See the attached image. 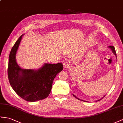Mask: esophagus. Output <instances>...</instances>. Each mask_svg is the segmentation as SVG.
<instances>
[{
    "instance_id": "34e87169",
    "label": "esophagus",
    "mask_w": 123,
    "mask_h": 123,
    "mask_svg": "<svg viewBox=\"0 0 123 123\" xmlns=\"http://www.w3.org/2000/svg\"><path fill=\"white\" fill-rule=\"evenodd\" d=\"M63 67L65 68H68L71 67V63L68 61H65L63 63Z\"/></svg>"
}]
</instances>
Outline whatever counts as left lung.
<instances>
[{"mask_svg": "<svg viewBox=\"0 0 123 123\" xmlns=\"http://www.w3.org/2000/svg\"><path fill=\"white\" fill-rule=\"evenodd\" d=\"M109 48H110V49H111V50H112V52H113V53H114V55L116 56V51H115V48H114V46H109ZM73 95L75 97V98H76V99H77L78 100H81V101H85V102H87V101H84V100H80V99L79 98H78L77 97H76V96H75V95H74V94H73ZM104 97H105V96H104ZM102 98H101V99H100V100H98V101H99V100H101Z\"/></svg>", "mask_w": 123, "mask_h": 123, "instance_id": "8db88e82", "label": "left lung"}]
</instances>
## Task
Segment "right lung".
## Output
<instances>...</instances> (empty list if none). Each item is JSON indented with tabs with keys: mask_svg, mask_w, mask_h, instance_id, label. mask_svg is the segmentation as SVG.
<instances>
[{
	"mask_svg": "<svg viewBox=\"0 0 123 123\" xmlns=\"http://www.w3.org/2000/svg\"><path fill=\"white\" fill-rule=\"evenodd\" d=\"M23 35L15 42L9 55L8 79L18 96L27 101L35 102L49 96L53 80L63 67L62 63H45L37 70L21 68L16 61V53Z\"/></svg>",
	"mask_w": 123,
	"mask_h": 123,
	"instance_id": "add662e5",
	"label": "right lung"
}]
</instances>
